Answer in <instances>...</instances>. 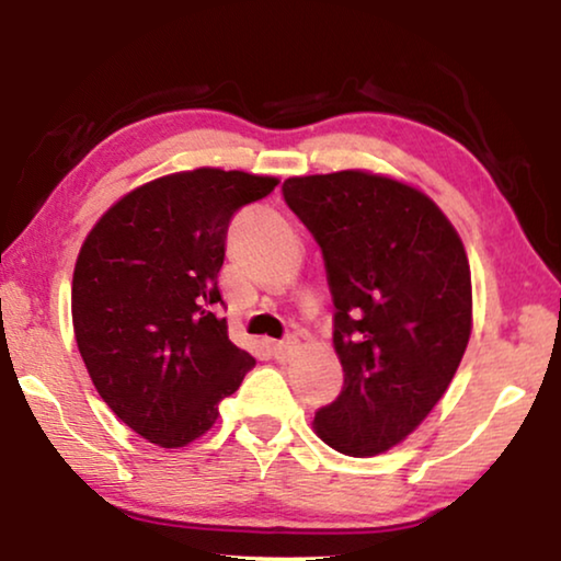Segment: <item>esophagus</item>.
Returning <instances> with one entry per match:
<instances>
[{
	"label": "esophagus",
	"mask_w": 561,
	"mask_h": 561,
	"mask_svg": "<svg viewBox=\"0 0 561 561\" xmlns=\"http://www.w3.org/2000/svg\"><path fill=\"white\" fill-rule=\"evenodd\" d=\"M271 350H273V357L278 359V363H288V359L296 355L298 342L294 340V336H288V340H283V342H273Z\"/></svg>",
	"instance_id": "esophagus-1"
}]
</instances>
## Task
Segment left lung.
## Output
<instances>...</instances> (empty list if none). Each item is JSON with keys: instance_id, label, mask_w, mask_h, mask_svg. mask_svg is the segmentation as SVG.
<instances>
[{"instance_id": "1", "label": "left lung", "mask_w": 561, "mask_h": 561, "mask_svg": "<svg viewBox=\"0 0 561 561\" xmlns=\"http://www.w3.org/2000/svg\"><path fill=\"white\" fill-rule=\"evenodd\" d=\"M319 242L334 298L342 393L313 416L350 457L380 455L428 416L472 329L462 240L432 198L386 175L340 171L283 183Z\"/></svg>"}]
</instances>
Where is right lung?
Here are the masks:
<instances>
[{"label":"right lung","instance_id":"add662e5","mask_svg":"<svg viewBox=\"0 0 561 561\" xmlns=\"http://www.w3.org/2000/svg\"><path fill=\"white\" fill-rule=\"evenodd\" d=\"M275 186L219 168L165 175L119 198L83 242L76 344L104 403L158 447L209 432L255 365L227 334L219 271L234 211Z\"/></svg>","mask_w":561,"mask_h":561}]
</instances>
